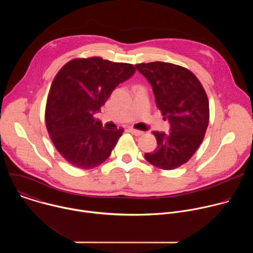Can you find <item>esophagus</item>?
Returning a JSON list of instances; mask_svg holds the SVG:
<instances>
[{
	"label": "esophagus",
	"mask_w": 253,
	"mask_h": 253,
	"mask_svg": "<svg viewBox=\"0 0 253 253\" xmlns=\"http://www.w3.org/2000/svg\"><path fill=\"white\" fill-rule=\"evenodd\" d=\"M129 131H130L133 135H135V136H141V135L143 134V132H142V131H140V130H136V129H134V128H129Z\"/></svg>",
	"instance_id": "obj_1"
}]
</instances>
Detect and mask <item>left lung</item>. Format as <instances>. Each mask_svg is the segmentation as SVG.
<instances>
[{"mask_svg": "<svg viewBox=\"0 0 253 253\" xmlns=\"http://www.w3.org/2000/svg\"><path fill=\"white\" fill-rule=\"evenodd\" d=\"M137 70L151 84L156 105L170 123V133L153 132L157 148L146 153L152 165L172 170L186 163L200 146L209 122V102L188 69L165 62L141 63Z\"/></svg>", "mask_w": 253, "mask_h": 253, "instance_id": "left-lung-1", "label": "left lung"}]
</instances>
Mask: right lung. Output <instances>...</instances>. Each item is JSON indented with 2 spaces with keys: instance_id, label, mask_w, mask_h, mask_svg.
I'll return each instance as SVG.
<instances>
[{
  "instance_id": "right-lung-1",
  "label": "right lung",
  "mask_w": 253,
  "mask_h": 253,
  "mask_svg": "<svg viewBox=\"0 0 253 253\" xmlns=\"http://www.w3.org/2000/svg\"><path fill=\"white\" fill-rule=\"evenodd\" d=\"M135 70L101 57L73 59L60 69L48 94L45 121L56 149L70 164L91 169L110 156L124 130H105L94 114Z\"/></svg>"
}]
</instances>
